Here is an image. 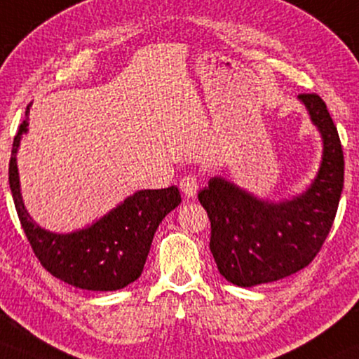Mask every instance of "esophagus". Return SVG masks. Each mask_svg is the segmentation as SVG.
<instances>
[{
    "mask_svg": "<svg viewBox=\"0 0 359 359\" xmlns=\"http://www.w3.org/2000/svg\"><path fill=\"white\" fill-rule=\"evenodd\" d=\"M180 190L185 197H194L198 190V179L197 175L194 174H187L180 179Z\"/></svg>",
    "mask_w": 359,
    "mask_h": 359,
    "instance_id": "34e87169",
    "label": "esophagus"
}]
</instances>
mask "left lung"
I'll return each mask as SVG.
<instances>
[{"label": "left lung", "mask_w": 359, "mask_h": 359, "mask_svg": "<svg viewBox=\"0 0 359 359\" xmlns=\"http://www.w3.org/2000/svg\"><path fill=\"white\" fill-rule=\"evenodd\" d=\"M298 99L323 139L318 174L305 192L270 202L222 177H212L198 192L210 219V252L217 269L237 287L270 283L310 265L337 215L344 182L337 126L318 94H300Z\"/></svg>", "instance_id": "obj_1"}]
</instances>
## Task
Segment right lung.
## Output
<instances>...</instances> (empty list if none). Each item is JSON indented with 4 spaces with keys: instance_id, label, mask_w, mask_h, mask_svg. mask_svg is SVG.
<instances>
[{
    "instance_id": "1",
    "label": "right lung",
    "mask_w": 359,
    "mask_h": 359,
    "mask_svg": "<svg viewBox=\"0 0 359 359\" xmlns=\"http://www.w3.org/2000/svg\"><path fill=\"white\" fill-rule=\"evenodd\" d=\"M29 107L31 104L13 140L10 189L34 255L53 276L76 288L114 292L127 287L142 273L158 224L182 201L179 189L172 185L139 190L93 225L76 232L54 233L41 229L22 202L16 164L21 137L28 133Z\"/></svg>"
}]
</instances>
